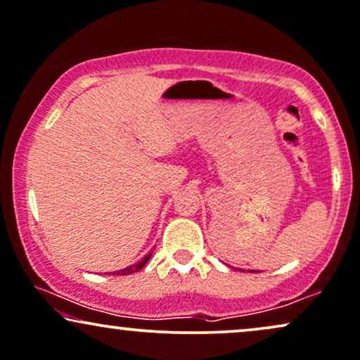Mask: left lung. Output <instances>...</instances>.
<instances>
[{"label":"left lung","instance_id":"left-lung-1","mask_svg":"<svg viewBox=\"0 0 360 360\" xmlns=\"http://www.w3.org/2000/svg\"><path fill=\"white\" fill-rule=\"evenodd\" d=\"M242 272H243V270H242ZM250 272H252V270H250Z\"/></svg>","mask_w":360,"mask_h":360}]
</instances>
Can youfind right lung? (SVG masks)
<instances>
[{
    "mask_svg": "<svg viewBox=\"0 0 360 360\" xmlns=\"http://www.w3.org/2000/svg\"><path fill=\"white\" fill-rule=\"evenodd\" d=\"M150 257H152V252H150L148 255H145L143 259L139 262V264H133V265H130V267H127V269H123V270H117V272H112V274L113 275H130V274L139 272V270H141V269L145 267V264L150 260Z\"/></svg>",
    "mask_w": 360,
    "mask_h": 360,
    "instance_id": "add662e5",
    "label": "right lung"
}]
</instances>
